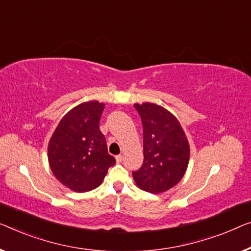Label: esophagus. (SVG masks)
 I'll return each instance as SVG.
<instances>
[{"mask_svg":"<svg viewBox=\"0 0 251 251\" xmlns=\"http://www.w3.org/2000/svg\"><path fill=\"white\" fill-rule=\"evenodd\" d=\"M123 160H124V156H123L122 154H119V155H116V161H117L118 163H121Z\"/></svg>","mask_w":251,"mask_h":251,"instance_id":"esophagus-1","label":"esophagus"}]
</instances>
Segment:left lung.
I'll use <instances>...</instances> for the list:
<instances>
[{
  "mask_svg": "<svg viewBox=\"0 0 251 251\" xmlns=\"http://www.w3.org/2000/svg\"><path fill=\"white\" fill-rule=\"evenodd\" d=\"M143 126L144 161L133 171L137 187L160 194L184 177L189 161V143L175 116L159 104H134Z\"/></svg>",
  "mask_w": 251,
  "mask_h": 251,
  "instance_id": "obj_1",
  "label": "left lung"
}]
</instances>
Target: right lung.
Wrapping results in <instances>:
<instances>
[{
	"instance_id": "right-lung-1",
	"label": "right lung",
	"mask_w": 251,
	"mask_h": 251,
	"mask_svg": "<svg viewBox=\"0 0 251 251\" xmlns=\"http://www.w3.org/2000/svg\"><path fill=\"white\" fill-rule=\"evenodd\" d=\"M103 108L104 104L96 100L74 107L59 122L48 144L51 171L74 192L97 188L116 163L99 128Z\"/></svg>"
}]
</instances>
